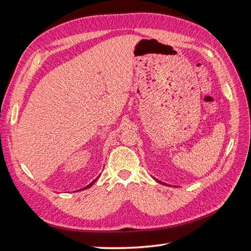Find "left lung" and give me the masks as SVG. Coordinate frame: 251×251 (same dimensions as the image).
<instances>
[{
    "label": "left lung",
    "mask_w": 251,
    "mask_h": 251,
    "mask_svg": "<svg viewBox=\"0 0 251 251\" xmlns=\"http://www.w3.org/2000/svg\"><path fill=\"white\" fill-rule=\"evenodd\" d=\"M157 182H159V183H161V182H160V181H159V180H157Z\"/></svg>",
    "instance_id": "8db88e82"
}]
</instances>
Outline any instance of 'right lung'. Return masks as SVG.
<instances>
[{
    "instance_id": "right-lung-1",
    "label": "right lung",
    "mask_w": 251,
    "mask_h": 251,
    "mask_svg": "<svg viewBox=\"0 0 251 251\" xmlns=\"http://www.w3.org/2000/svg\"><path fill=\"white\" fill-rule=\"evenodd\" d=\"M96 180H97V179H95V180H94V181H92V182H91V183H90V184H89V185H87V186H86V187H83V188H82V189H87V188H89V187H91V186H92V185H93V184H94V183H95V182H96Z\"/></svg>"
}]
</instances>
